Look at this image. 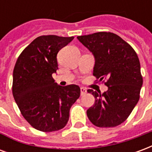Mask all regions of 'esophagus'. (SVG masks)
<instances>
[{"label":"esophagus","mask_w":152,"mask_h":152,"mask_svg":"<svg viewBox=\"0 0 152 152\" xmlns=\"http://www.w3.org/2000/svg\"><path fill=\"white\" fill-rule=\"evenodd\" d=\"M86 93H87V89L86 88H84V87H81L80 88V94H81V96L85 95Z\"/></svg>","instance_id":"esophagus-1"}]
</instances>
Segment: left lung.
Segmentation results:
<instances>
[{
	"label": "left lung",
	"instance_id": "left-lung-1",
	"mask_svg": "<svg viewBox=\"0 0 152 152\" xmlns=\"http://www.w3.org/2000/svg\"><path fill=\"white\" fill-rule=\"evenodd\" d=\"M95 58L93 75L99 80L108 78L107 91L88 89L95 101L87 116L97 127L110 128L123 123L140 98L142 86L140 62L129 44L112 32L99 31L77 37Z\"/></svg>",
	"mask_w": 152,
	"mask_h": 152
}]
</instances>
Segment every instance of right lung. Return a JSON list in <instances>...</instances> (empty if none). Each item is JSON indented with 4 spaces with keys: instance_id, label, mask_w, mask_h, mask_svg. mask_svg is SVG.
Segmentation results:
<instances>
[{
    "instance_id": "obj_1",
    "label": "right lung",
    "mask_w": 152,
    "mask_h": 152,
    "mask_svg": "<svg viewBox=\"0 0 152 152\" xmlns=\"http://www.w3.org/2000/svg\"><path fill=\"white\" fill-rule=\"evenodd\" d=\"M73 39L54 35L38 37L16 61L13 96L23 116L37 130L53 132L65 127L70 108L79 99V86H60L52 76L58 69V51Z\"/></svg>"
}]
</instances>
